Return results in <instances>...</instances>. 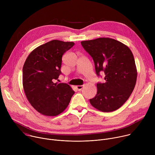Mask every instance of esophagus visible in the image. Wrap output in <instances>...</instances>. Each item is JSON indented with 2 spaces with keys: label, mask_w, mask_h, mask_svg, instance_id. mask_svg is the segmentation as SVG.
I'll return each instance as SVG.
<instances>
[{
  "label": "esophagus",
  "mask_w": 155,
  "mask_h": 155,
  "mask_svg": "<svg viewBox=\"0 0 155 155\" xmlns=\"http://www.w3.org/2000/svg\"><path fill=\"white\" fill-rule=\"evenodd\" d=\"M76 87H77V89L78 91H81L82 88L83 87V85H78V86H76Z\"/></svg>",
  "instance_id": "obj_1"
}]
</instances>
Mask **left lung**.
I'll use <instances>...</instances> for the list:
<instances>
[{"label": "left lung", "mask_w": 155, "mask_h": 155, "mask_svg": "<svg viewBox=\"0 0 155 155\" xmlns=\"http://www.w3.org/2000/svg\"><path fill=\"white\" fill-rule=\"evenodd\" d=\"M81 44L93 58L96 73L105 74L104 83H97V92L90 99L102 112H113L121 107L133 91L137 69L130 50L121 42L110 38L83 41Z\"/></svg>", "instance_id": "1"}]
</instances>
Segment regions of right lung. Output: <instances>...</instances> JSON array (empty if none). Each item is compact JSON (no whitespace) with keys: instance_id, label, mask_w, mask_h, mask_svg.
<instances>
[{"instance_id":"obj_1","label":"right lung","mask_w":155,"mask_h":155,"mask_svg":"<svg viewBox=\"0 0 155 155\" xmlns=\"http://www.w3.org/2000/svg\"><path fill=\"white\" fill-rule=\"evenodd\" d=\"M74 42L53 40L33 50L23 69V84L28 100L37 112L56 116L68 106L75 93L66 83H54L61 74L62 57Z\"/></svg>"}]
</instances>
